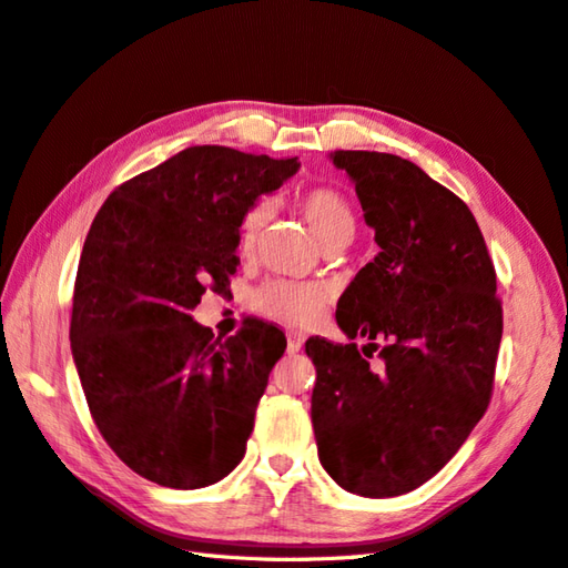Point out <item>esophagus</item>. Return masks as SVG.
I'll list each match as a JSON object with an SVG mask.
<instances>
[{
    "instance_id": "1",
    "label": "esophagus",
    "mask_w": 568,
    "mask_h": 568,
    "mask_svg": "<svg viewBox=\"0 0 568 568\" xmlns=\"http://www.w3.org/2000/svg\"><path fill=\"white\" fill-rule=\"evenodd\" d=\"M302 348L300 336H287V353H297Z\"/></svg>"
}]
</instances>
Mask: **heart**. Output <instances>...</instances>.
<instances>
[{
  "label": "heart",
  "mask_w": 568,
  "mask_h": 568,
  "mask_svg": "<svg viewBox=\"0 0 568 568\" xmlns=\"http://www.w3.org/2000/svg\"><path fill=\"white\" fill-rule=\"evenodd\" d=\"M300 213L305 215L316 240L324 248L346 246L355 234V213L344 195L334 189H310L297 197ZM271 215L266 201H258L240 220V252L252 254L258 234ZM328 302V290L316 283L268 281L263 283L252 305L268 320L287 326H310L320 320Z\"/></svg>",
  "instance_id": "obj_1"
}]
</instances>
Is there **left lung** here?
<instances>
[{"label": "left lung", "instance_id": "1", "mask_svg": "<svg viewBox=\"0 0 568 568\" xmlns=\"http://www.w3.org/2000/svg\"><path fill=\"white\" fill-rule=\"evenodd\" d=\"M355 183L379 254L336 307L355 344L312 336V426L320 463L346 491H414L463 447L491 402L504 310L496 271L471 210L397 154H332ZM372 353L367 354L366 351Z\"/></svg>", "mask_w": 568, "mask_h": 568}]
</instances>
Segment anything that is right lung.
Instances as JSON below:
<instances>
[{
  "label": "right lung",
  "instance_id": "add662e5",
  "mask_svg": "<svg viewBox=\"0 0 568 568\" xmlns=\"http://www.w3.org/2000/svg\"><path fill=\"white\" fill-rule=\"evenodd\" d=\"M300 169L197 144L118 186L79 256L70 341L103 440L169 489H203L242 463L285 334L248 320L215 338L191 312L240 266V220Z\"/></svg>",
  "mask_w": 568,
  "mask_h": 568
}]
</instances>
